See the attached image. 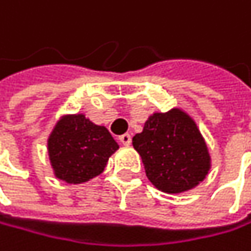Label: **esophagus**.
Segmentation results:
<instances>
[{
	"instance_id": "obj_1",
	"label": "esophagus",
	"mask_w": 251,
	"mask_h": 251,
	"mask_svg": "<svg viewBox=\"0 0 251 251\" xmlns=\"http://www.w3.org/2000/svg\"><path fill=\"white\" fill-rule=\"evenodd\" d=\"M119 141H120L123 146H129V144L132 143V138H131V135H129V134H123V135H120V137H119Z\"/></svg>"
}]
</instances>
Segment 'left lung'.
<instances>
[{
	"label": "left lung",
	"mask_w": 251,
	"mask_h": 251,
	"mask_svg": "<svg viewBox=\"0 0 251 251\" xmlns=\"http://www.w3.org/2000/svg\"><path fill=\"white\" fill-rule=\"evenodd\" d=\"M132 146L151 184L169 194L191 190L210 169V156L200 131L178 108L150 116L143 132L132 138Z\"/></svg>",
	"instance_id": "left-lung-1"
}]
</instances>
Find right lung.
<instances>
[{"label":"right lung","instance_id":"right-lung-1","mask_svg":"<svg viewBox=\"0 0 251 251\" xmlns=\"http://www.w3.org/2000/svg\"><path fill=\"white\" fill-rule=\"evenodd\" d=\"M117 149L110 132L83 114L63 117L48 140L55 176L69 184H82L100 175Z\"/></svg>","mask_w":251,"mask_h":251}]
</instances>
